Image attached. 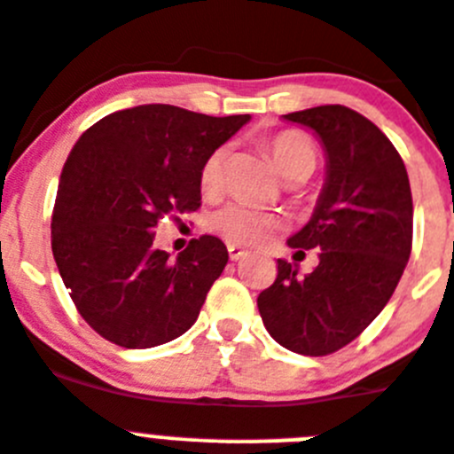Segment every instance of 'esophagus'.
<instances>
[{"instance_id":"obj_1","label":"esophagus","mask_w":454,"mask_h":454,"mask_svg":"<svg viewBox=\"0 0 454 454\" xmlns=\"http://www.w3.org/2000/svg\"><path fill=\"white\" fill-rule=\"evenodd\" d=\"M228 255H231L232 262H239L244 257L248 255V251H244L242 247H237V244H228Z\"/></svg>"}]
</instances>
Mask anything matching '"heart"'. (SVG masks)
Here are the masks:
<instances>
[{"mask_svg":"<svg viewBox=\"0 0 454 454\" xmlns=\"http://www.w3.org/2000/svg\"><path fill=\"white\" fill-rule=\"evenodd\" d=\"M267 151L276 169L280 171V176H285L287 181L308 178L317 167V149H314L312 140L298 130H280V133L271 136L267 140ZM222 167L223 149H217L203 162V192H215L222 185ZM210 226L212 231L231 239V242L257 247V244L267 242L273 231H278L280 217L273 212L260 210V207L244 206V203H228L222 210L215 212Z\"/></svg>","mask_w":454,"mask_h":454,"instance_id":"1","label":"heart"}]
</instances>
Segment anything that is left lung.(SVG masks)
<instances>
[{
    "mask_svg": "<svg viewBox=\"0 0 454 454\" xmlns=\"http://www.w3.org/2000/svg\"><path fill=\"white\" fill-rule=\"evenodd\" d=\"M317 133L325 183L312 219L287 239L298 253L318 248V264L298 276L278 260V278L257 309L292 353L330 355L350 344L389 303L411 253L410 178L389 137L346 106L283 115Z\"/></svg>",
    "mask_w": 454,
    "mask_h": 454,
    "instance_id": "left-lung-1",
    "label": "left lung"
}]
</instances>
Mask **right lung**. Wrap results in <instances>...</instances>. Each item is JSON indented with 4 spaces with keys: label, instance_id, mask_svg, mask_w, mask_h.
<instances>
[{
    "label": "right lung",
    "instance_id": "1",
    "mask_svg": "<svg viewBox=\"0 0 454 454\" xmlns=\"http://www.w3.org/2000/svg\"><path fill=\"white\" fill-rule=\"evenodd\" d=\"M248 120L136 106L90 126L69 151L51 251L76 309L101 337L153 348L194 325L226 267V247L201 235L171 260L153 247V228L199 210L203 162Z\"/></svg>",
    "mask_w": 454,
    "mask_h": 454
}]
</instances>
